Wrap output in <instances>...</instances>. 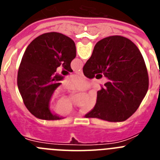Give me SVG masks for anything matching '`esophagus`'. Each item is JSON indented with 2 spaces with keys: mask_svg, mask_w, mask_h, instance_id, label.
<instances>
[{
  "mask_svg": "<svg viewBox=\"0 0 160 160\" xmlns=\"http://www.w3.org/2000/svg\"><path fill=\"white\" fill-rule=\"evenodd\" d=\"M76 73H77V74H78V75H81V76L83 75V72H82V70L77 71V72H76Z\"/></svg>",
  "mask_w": 160,
  "mask_h": 160,
  "instance_id": "34e87169",
  "label": "esophagus"
}]
</instances>
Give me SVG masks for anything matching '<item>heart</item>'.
I'll list each match as a JSON object with an SVG mask.
<instances>
[{
	"label": "heart",
	"instance_id": "1",
	"mask_svg": "<svg viewBox=\"0 0 160 160\" xmlns=\"http://www.w3.org/2000/svg\"><path fill=\"white\" fill-rule=\"evenodd\" d=\"M68 87L78 90H85L88 87V83L87 82V81H85L84 79L76 78L72 81V82L68 85ZM96 103H97V96H90L87 104V111H91L95 107ZM54 110L56 113L61 114V115H70V114H73L75 113V110L73 108L71 102L64 98H61V100H59L55 106Z\"/></svg>",
	"mask_w": 160,
	"mask_h": 160
}]
</instances>
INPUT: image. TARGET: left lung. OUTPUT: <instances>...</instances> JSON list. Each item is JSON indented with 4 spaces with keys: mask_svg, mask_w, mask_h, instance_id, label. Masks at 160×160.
<instances>
[{
    "mask_svg": "<svg viewBox=\"0 0 160 160\" xmlns=\"http://www.w3.org/2000/svg\"><path fill=\"white\" fill-rule=\"evenodd\" d=\"M75 57L74 42L60 32L43 33L27 46L18 70V87L25 106L36 118L62 119L49 109L53 91L64 78L55 72L60 66L73 72L70 63Z\"/></svg>",
    "mask_w": 160,
    "mask_h": 160,
    "instance_id": "obj_1",
    "label": "left lung"
}]
</instances>
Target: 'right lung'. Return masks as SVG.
Masks as SVG:
<instances>
[{
    "mask_svg": "<svg viewBox=\"0 0 160 160\" xmlns=\"http://www.w3.org/2000/svg\"><path fill=\"white\" fill-rule=\"evenodd\" d=\"M82 70L88 78L103 73L109 79L97 92L95 107L85 118L125 121L137 111L148 92L149 79L142 53L124 37L110 36L98 42Z\"/></svg>",
    "mask_w": 160,
    "mask_h": 160,
    "instance_id": "add662e5",
    "label": "right lung"
}]
</instances>
